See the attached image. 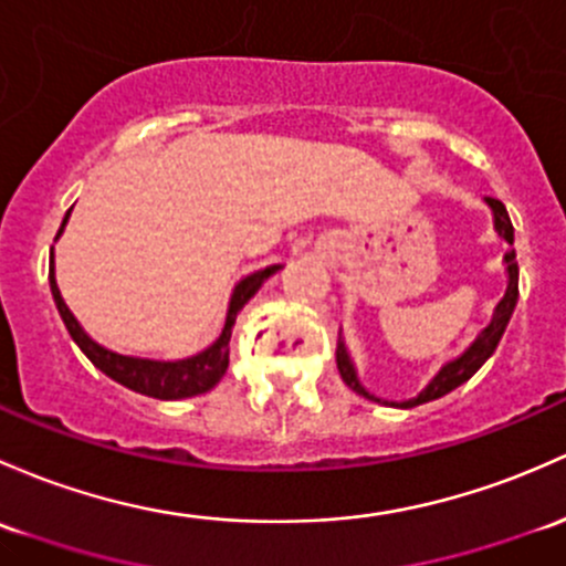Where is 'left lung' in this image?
Segmentation results:
<instances>
[{
    "label": "left lung",
    "mask_w": 566,
    "mask_h": 566,
    "mask_svg": "<svg viewBox=\"0 0 566 566\" xmlns=\"http://www.w3.org/2000/svg\"><path fill=\"white\" fill-rule=\"evenodd\" d=\"M485 206L491 208V213H493V230H496V235L510 247L507 252H504V265H507V290H504V298L496 303V308H493L491 323H488L485 328L478 333V338H474V342L469 344L461 355H455L453 360L442 363V368L433 374L431 382H428L415 398H407V401H382V398L374 396V392H368L366 388H363L360 379H358V368H355L353 358H349V349H347V344H344V336L338 333V347H336L338 374H342L344 382L358 392V396L368 398V401H377V403H390V407L412 409V407H418V403H426V401H433V398L448 396V392L455 390L458 385L467 382V379L472 377V374L478 371V368L483 366L488 358H491L493 349L499 347V342H502V336H504V328H507L510 317H513V312H515V303H518V263H515L513 222H510L507 208H504L502 200H493V198H485Z\"/></svg>",
    "instance_id": "obj_1"
}]
</instances>
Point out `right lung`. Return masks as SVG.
I'll use <instances>...</instances> for the list:
<instances>
[{"mask_svg": "<svg viewBox=\"0 0 566 566\" xmlns=\"http://www.w3.org/2000/svg\"><path fill=\"white\" fill-rule=\"evenodd\" d=\"M73 211V208H70ZM70 211L64 213V222L59 228V235L64 233V224H67ZM276 271H282V265H268L263 271H254L249 276H243L235 284L233 293H230L228 303V317H224V328L219 333V338L213 344H208L203 353L189 355L181 360H154V358H138V355H122L113 353V349L103 347L99 342H94L83 325L75 319V314L70 312V306L64 303L62 293H59L56 284V268H53V249H51V273H48V282H51V295L56 303L59 314H62L64 325H67L70 336L78 344L81 353L86 355L94 366L103 374H108L113 382L124 385V388L143 392V396L159 398V401H178V398H192L200 392H208L219 379L224 377L230 363V336H233V325L238 312L247 306L249 298H254L260 287L273 276Z\"/></svg>", "mask_w": 566, "mask_h": 566, "instance_id": "1", "label": "right lung"}]
</instances>
